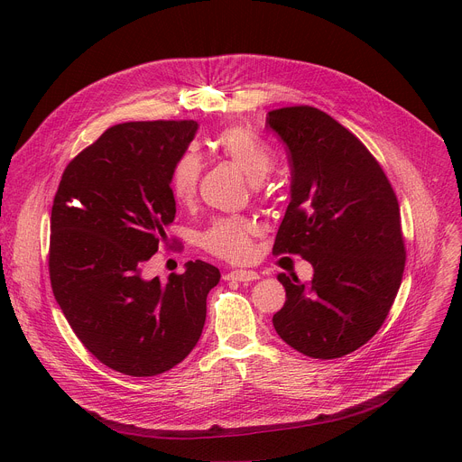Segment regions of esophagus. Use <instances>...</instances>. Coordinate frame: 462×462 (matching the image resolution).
Instances as JSON below:
<instances>
[{
	"label": "esophagus",
	"mask_w": 462,
	"mask_h": 462,
	"mask_svg": "<svg viewBox=\"0 0 462 462\" xmlns=\"http://www.w3.org/2000/svg\"><path fill=\"white\" fill-rule=\"evenodd\" d=\"M225 280H234V282H255L259 280V274L254 271H232L225 276Z\"/></svg>",
	"instance_id": "34e87169"
}]
</instances>
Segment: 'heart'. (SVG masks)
<instances>
[{
  "label": "heart",
  "mask_w": 462,
  "mask_h": 462,
  "mask_svg": "<svg viewBox=\"0 0 462 462\" xmlns=\"http://www.w3.org/2000/svg\"><path fill=\"white\" fill-rule=\"evenodd\" d=\"M216 152L234 162L252 180L265 179L273 168V155L254 131L246 125L236 124L214 139ZM201 173V159L193 152H184L173 164L170 173L171 195L180 203L191 201ZM254 226L237 217L219 219L201 236V243L212 254L228 261H245L250 255V237Z\"/></svg>",
  "instance_id": "1"
}]
</instances>
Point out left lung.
Returning a JSON list of instances; mask_svg holds the SVG:
<instances>
[{"instance_id":"obj_1","label":"left lung","mask_w":462,"mask_h":462,"mask_svg":"<svg viewBox=\"0 0 462 462\" xmlns=\"http://www.w3.org/2000/svg\"><path fill=\"white\" fill-rule=\"evenodd\" d=\"M267 124L289 150L291 203L276 254H300L310 282L278 274L287 291L276 333L312 358H340L382 327L399 292L406 250L401 210L367 148L333 116L310 107L274 109Z\"/></svg>"}]
</instances>
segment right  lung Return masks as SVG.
I'll use <instances>...</instances> for the list:
<instances>
[{"mask_svg":"<svg viewBox=\"0 0 462 462\" xmlns=\"http://www.w3.org/2000/svg\"><path fill=\"white\" fill-rule=\"evenodd\" d=\"M197 127L195 120L113 125L68 164L54 195V298L86 349L129 376L161 374L191 353L221 278L201 259L166 283L144 278L175 219L171 168Z\"/></svg>","mask_w":462,"mask_h":462,"instance_id":"right-lung-1","label":"right lung"}]
</instances>
